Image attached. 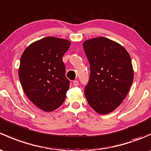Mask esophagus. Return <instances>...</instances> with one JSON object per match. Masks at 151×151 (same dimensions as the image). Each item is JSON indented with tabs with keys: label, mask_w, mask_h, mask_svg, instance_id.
<instances>
[{
	"label": "esophagus",
	"mask_w": 151,
	"mask_h": 151,
	"mask_svg": "<svg viewBox=\"0 0 151 151\" xmlns=\"http://www.w3.org/2000/svg\"><path fill=\"white\" fill-rule=\"evenodd\" d=\"M73 85H74V87H77L79 85V82L77 80H74V82H73Z\"/></svg>",
	"instance_id": "1"
}]
</instances>
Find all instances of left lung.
<instances>
[{"mask_svg":"<svg viewBox=\"0 0 151 151\" xmlns=\"http://www.w3.org/2000/svg\"><path fill=\"white\" fill-rule=\"evenodd\" d=\"M83 48L90 74L85 95L97 113L106 114L122 104L133 82L134 71L125 48L104 37L88 40Z\"/></svg>","mask_w":151,"mask_h":151,"instance_id":"obj_1","label":"left lung"}]
</instances>
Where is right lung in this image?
<instances>
[{"mask_svg":"<svg viewBox=\"0 0 151 151\" xmlns=\"http://www.w3.org/2000/svg\"><path fill=\"white\" fill-rule=\"evenodd\" d=\"M71 42L47 37L25 49L20 59L19 77L29 99L45 111L59 107L66 98L70 82L65 76L63 54Z\"/></svg>","mask_w":151,"mask_h":151,"instance_id":"obj_1","label":"right lung"}]
</instances>
